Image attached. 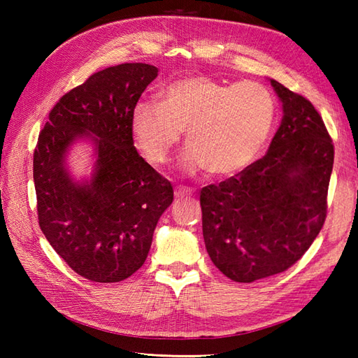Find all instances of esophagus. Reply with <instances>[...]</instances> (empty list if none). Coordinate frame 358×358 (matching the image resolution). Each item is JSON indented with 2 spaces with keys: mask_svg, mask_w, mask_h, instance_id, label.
I'll list each match as a JSON object with an SVG mask.
<instances>
[{
  "mask_svg": "<svg viewBox=\"0 0 358 358\" xmlns=\"http://www.w3.org/2000/svg\"><path fill=\"white\" fill-rule=\"evenodd\" d=\"M175 199L177 200H183L186 196H191L192 195V189L191 187H177L175 189Z\"/></svg>",
  "mask_w": 358,
  "mask_h": 358,
  "instance_id": "esophagus-1",
  "label": "esophagus"
}]
</instances>
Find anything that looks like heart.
Masks as SVG:
<instances>
[{"instance_id":"heart-1","label":"heart","mask_w":358,"mask_h":358,"mask_svg":"<svg viewBox=\"0 0 358 358\" xmlns=\"http://www.w3.org/2000/svg\"><path fill=\"white\" fill-rule=\"evenodd\" d=\"M275 101L260 83L227 86L204 75L178 80L162 92V103L141 101L132 112V134L154 166L169 162L186 129L181 167L229 177L245 169L268 140Z\"/></svg>"}]
</instances>
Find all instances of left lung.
Wrapping results in <instances>:
<instances>
[{"label":"left lung","instance_id":"obj_1","mask_svg":"<svg viewBox=\"0 0 358 358\" xmlns=\"http://www.w3.org/2000/svg\"><path fill=\"white\" fill-rule=\"evenodd\" d=\"M283 118L268 154L235 177L201 189L203 237L227 278L252 283L299 262L328 210L334 144L305 96L271 80Z\"/></svg>","mask_w":358,"mask_h":358}]
</instances>
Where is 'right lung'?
<instances>
[{
	"mask_svg": "<svg viewBox=\"0 0 358 358\" xmlns=\"http://www.w3.org/2000/svg\"><path fill=\"white\" fill-rule=\"evenodd\" d=\"M157 75L144 63L94 73L59 98L38 136V223L55 252L90 281L117 283L138 271L173 200L169 181L138 155L132 138V112ZM78 139L94 144L90 180H73L65 166Z\"/></svg>",
	"mask_w": 358,
	"mask_h": 358,
	"instance_id": "obj_1",
	"label": "right lung"
}]
</instances>
